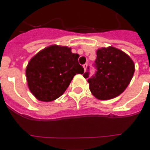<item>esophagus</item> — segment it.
I'll list each match as a JSON object with an SVG mask.
<instances>
[{"label": "esophagus", "instance_id": "1", "mask_svg": "<svg viewBox=\"0 0 150 150\" xmlns=\"http://www.w3.org/2000/svg\"><path fill=\"white\" fill-rule=\"evenodd\" d=\"M87 65H88V64H86V63L85 64H83V68H84V70H85V71H86V70Z\"/></svg>", "mask_w": 150, "mask_h": 150}]
</instances>
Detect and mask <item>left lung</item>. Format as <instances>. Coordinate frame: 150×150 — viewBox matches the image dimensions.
Returning <instances> with one entry per match:
<instances>
[{
	"instance_id": "8db88e82",
	"label": "left lung",
	"mask_w": 150,
	"mask_h": 150,
	"mask_svg": "<svg viewBox=\"0 0 150 150\" xmlns=\"http://www.w3.org/2000/svg\"><path fill=\"white\" fill-rule=\"evenodd\" d=\"M94 67L96 71L91 78L89 68L83 76L88 78L92 94L102 100L113 99L122 93L135 72V64L130 57L113 47L97 50Z\"/></svg>"
}]
</instances>
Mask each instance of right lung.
<instances>
[{"instance_id":"right-lung-1","label":"right lung","mask_w":150,"mask_h":150,"mask_svg":"<svg viewBox=\"0 0 150 150\" xmlns=\"http://www.w3.org/2000/svg\"><path fill=\"white\" fill-rule=\"evenodd\" d=\"M79 55L68 47L52 45L44 48L29 61L26 67L29 90L37 100L50 102L65 92L76 74L84 68L78 61Z\"/></svg>"}]
</instances>
